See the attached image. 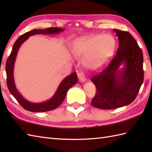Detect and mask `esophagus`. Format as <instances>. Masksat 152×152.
<instances>
[{
    "mask_svg": "<svg viewBox=\"0 0 152 152\" xmlns=\"http://www.w3.org/2000/svg\"><path fill=\"white\" fill-rule=\"evenodd\" d=\"M78 79L80 80V82H84L86 81V76H85V74L83 72H80L78 74Z\"/></svg>",
    "mask_w": 152,
    "mask_h": 152,
    "instance_id": "esophagus-1",
    "label": "esophagus"
}]
</instances>
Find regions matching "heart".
I'll use <instances>...</instances> for the list:
<instances>
[{"label": "heart", "mask_w": 152, "mask_h": 152, "mask_svg": "<svg viewBox=\"0 0 152 152\" xmlns=\"http://www.w3.org/2000/svg\"><path fill=\"white\" fill-rule=\"evenodd\" d=\"M115 48V40L109 34L80 38L72 44V52L76 57H86L85 64L89 69L97 70L108 63Z\"/></svg>", "instance_id": "b5f03b06"}]
</instances>
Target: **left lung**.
Returning a JSON list of instances; mask_svg holds the SVG:
<instances>
[{"mask_svg":"<svg viewBox=\"0 0 152 152\" xmlns=\"http://www.w3.org/2000/svg\"><path fill=\"white\" fill-rule=\"evenodd\" d=\"M114 31L119 39L117 53L108 66L91 80L96 88L91 104L103 110L131 104L144 81L143 53L137 42L127 31ZM121 64L124 66L120 68Z\"/></svg>","mask_w":152,"mask_h":152,"instance_id":"obj_1","label":"left lung"}]
</instances>
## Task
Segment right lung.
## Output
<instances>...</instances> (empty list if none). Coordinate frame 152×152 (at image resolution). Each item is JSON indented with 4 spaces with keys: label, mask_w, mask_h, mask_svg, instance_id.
<instances>
[{
    "label": "right lung",
    "mask_w": 152,
    "mask_h": 152,
    "mask_svg": "<svg viewBox=\"0 0 152 152\" xmlns=\"http://www.w3.org/2000/svg\"><path fill=\"white\" fill-rule=\"evenodd\" d=\"M64 31L63 28L58 27H51L45 29H34L27 32L19 37L18 40L15 42L12 48V52L8 57L6 64V72L7 76V86L9 91L14 96L18 102L21 105L24 109L28 111L33 112H44L52 110L60 106L64 101L66 95L68 90L71 87L75 85L78 82V76L76 72L70 74L69 76L64 78L61 82L59 87L53 96L50 99L42 102L34 103L28 101L24 99L18 91L15 84L14 78V68L15 61L17 57V54L19 48L24 42L26 41L29 37L35 34H59Z\"/></svg>",
    "instance_id": "add662e5"
}]
</instances>
